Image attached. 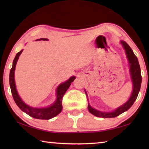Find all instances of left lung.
I'll list each match as a JSON object with an SVG mask.
<instances>
[{
    "instance_id": "obj_1",
    "label": "left lung",
    "mask_w": 149,
    "mask_h": 149,
    "mask_svg": "<svg viewBox=\"0 0 149 149\" xmlns=\"http://www.w3.org/2000/svg\"><path fill=\"white\" fill-rule=\"evenodd\" d=\"M120 43L125 50L129 63V66H130V74L132 82V87H133L132 88V92L130 98L127 102L112 112H102L100 111L93 108L88 103V109L89 110L90 113L97 117H100V118H114V117L121 115L123 112L127 111L132 106L135 100H136L139 91L140 90L142 78L141 75L140 66L139 65L137 57L134 55L132 50L127 43L123 40L120 41ZM85 93L86 94V91H85Z\"/></svg>"
}]
</instances>
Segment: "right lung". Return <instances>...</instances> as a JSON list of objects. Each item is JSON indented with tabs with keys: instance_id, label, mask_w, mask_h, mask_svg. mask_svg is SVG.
<instances>
[{
	"instance_id": "right-lung-1",
	"label": "right lung",
	"mask_w": 149,
	"mask_h": 149,
	"mask_svg": "<svg viewBox=\"0 0 149 149\" xmlns=\"http://www.w3.org/2000/svg\"><path fill=\"white\" fill-rule=\"evenodd\" d=\"M38 40L48 41L49 40L47 38H40L36 40V41ZM22 51H23V50H21L16 55L13 62V66L10 70V73H9V85H10L11 93L15 102L22 111L26 113L28 115L33 117V118L42 120H49L54 118V117L61 113L63 109V97L66 93V90L68 89V88L71 85V83L75 80V77L72 76L68 81L59 85L56 90V100L54 103H53L51 106H49L47 107H43V108H36V107L34 108V107L28 106L23 102V100L18 95L17 88H16L14 78L16 65H17V62L19 58V56L21 54Z\"/></svg>"
}]
</instances>
